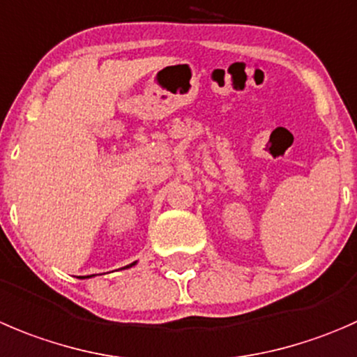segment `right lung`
Segmentation results:
<instances>
[{
  "mask_svg": "<svg viewBox=\"0 0 357 357\" xmlns=\"http://www.w3.org/2000/svg\"><path fill=\"white\" fill-rule=\"evenodd\" d=\"M132 265H136V261H134V263H130V265H129V266H132Z\"/></svg>",
  "mask_w": 357,
  "mask_h": 357,
  "instance_id": "obj_1",
  "label": "right lung"
}]
</instances>
